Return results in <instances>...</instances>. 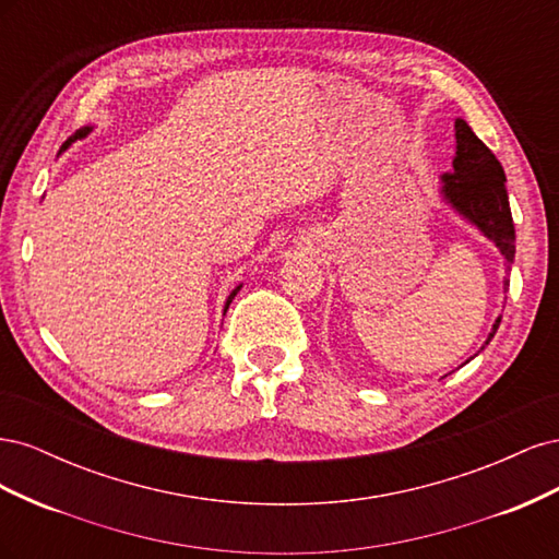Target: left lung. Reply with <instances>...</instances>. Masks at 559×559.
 I'll return each mask as SVG.
<instances>
[{
	"instance_id": "1",
	"label": "left lung",
	"mask_w": 559,
	"mask_h": 559,
	"mask_svg": "<svg viewBox=\"0 0 559 559\" xmlns=\"http://www.w3.org/2000/svg\"><path fill=\"white\" fill-rule=\"evenodd\" d=\"M454 140L452 173L441 175V200L466 224L480 230L499 249L506 261V270H511L515 261V226L509 205V191H506L503 167L464 118H454ZM503 292H509V280H503ZM499 324L501 317L495 319L492 331L487 333V341L478 352L489 345ZM473 357H478V354H473Z\"/></svg>"
}]
</instances>
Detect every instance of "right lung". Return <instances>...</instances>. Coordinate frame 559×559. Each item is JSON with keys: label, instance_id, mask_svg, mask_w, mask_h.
I'll return each instance as SVG.
<instances>
[{"label": "right lung", "instance_id": "add662e5", "mask_svg": "<svg viewBox=\"0 0 559 559\" xmlns=\"http://www.w3.org/2000/svg\"><path fill=\"white\" fill-rule=\"evenodd\" d=\"M93 130H95V126H83V128H79V130H76V132L72 134V138H70V140H67V142H64V144L60 146V151H58V156H60V154H64V151H67V148H70V146H72V144H74L76 140H83V138H88V134H91ZM240 289H242V284H238V286H235V289H233V292L228 294V298H226V306H224V314H226L228 306H230V302H233V298H235V296H238V292H240Z\"/></svg>", "mask_w": 559, "mask_h": 559}]
</instances>
